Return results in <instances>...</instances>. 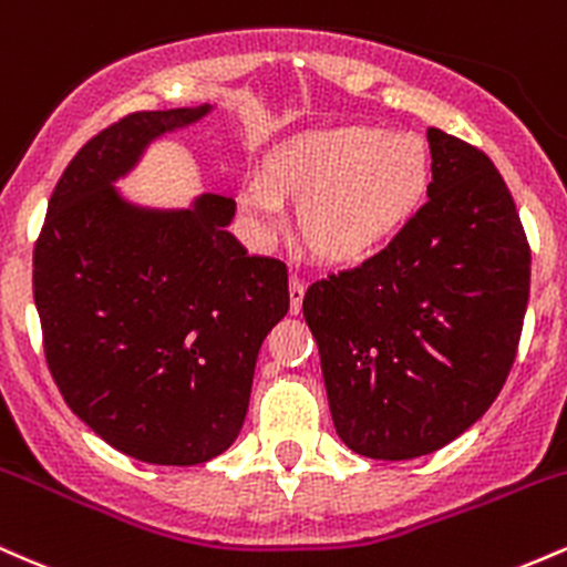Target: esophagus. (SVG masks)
I'll return each instance as SVG.
<instances>
[{"label": "esophagus", "mask_w": 567, "mask_h": 567, "mask_svg": "<svg viewBox=\"0 0 567 567\" xmlns=\"http://www.w3.org/2000/svg\"><path fill=\"white\" fill-rule=\"evenodd\" d=\"M303 292H306L303 277L298 275V271H292V275H290V311H292V315H298V311H301Z\"/></svg>", "instance_id": "obj_1"}]
</instances>
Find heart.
Here are the masks:
<instances>
[{
    "label": "heart",
    "instance_id": "heart-1",
    "mask_svg": "<svg viewBox=\"0 0 567 567\" xmlns=\"http://www.w3.org/2000/svg\"><path fill=\"white\" fill-rule=\"evenodd\" d=\"M432 152L415 133L341 125L285 141L266 159L264 181L239 205L261 239L282 229V199H296L298 229L324 261L354 264L394 239L424 205Z\"/></svg>",
    "mask_w": 567,
    "mask_h": 567
}]
</instances>
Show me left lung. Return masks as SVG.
<instances>
[{"instance_id":"8db88e82","label":"left lung","mask_w":567,"mask_h":567,"mask_svg":"<svg viewBox=\"0 0 567 567\" xmlns=\"http://www.w3.org/2000/svg\"><path fill=\"white\" fill-rule=\"evenodd\" d=\"M426 138V205L303 296L338 437L381 461L440 451L493 405L528 309L530 245L496 165L437 127Z\"/></svg>"}]
</instances>
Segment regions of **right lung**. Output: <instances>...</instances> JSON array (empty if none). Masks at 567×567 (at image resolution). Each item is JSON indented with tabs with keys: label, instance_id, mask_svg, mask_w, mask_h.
I'll return each instance as SVG.
<instances>
[{
	"label": "right lung",
	"instance_id": "add662e5",
	"mask_svg": "<svg viewBox=\"0 0 567 567\" xmlns=\"http://www.w3.org/2000/svg\"><path fill=\"white\" fill-rule=\"evenodd\" d=\"M210 112H135L93 135L58 181L34 247V303L66 405L116 451L162 466L237 440L266 333L288 315V266L226 231L234 199L148 210L114 181L143 148Z\"/></svg>",
	"mask_w": 567,
	"mask_h": 567
}]
</instances>
